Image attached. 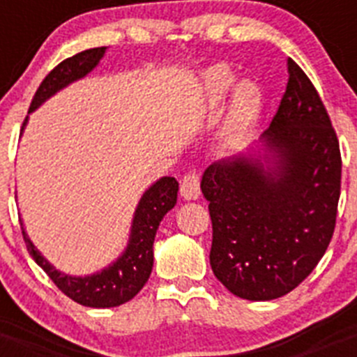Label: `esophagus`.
Masks as SVG:
<instances>
[{
    "label": "esophagus",
    "instance_id": "obj_1",
    "mask_svg": "<svg viewBox=\"0 0 357 357\" xmlns=\"http://www.w3.org/2000/svg\"><path fill=\"white\" fill-rule=\"evenodd\" d=\"M181 195L185 200H197L200 197V175L197 172H188L182 176Z\"/></svg>",
    "mask_w": 357,
    "mask_h": 357
}]
</instances>
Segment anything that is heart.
Returning a JSON list of instances; mask_svg holds the SVG:
<instances>
[{"instance_id":"obj_1","label":"heart","mask_w":357,"mask_h":357,"mask_svg":"<svg viewBox=\"0 0 357 357\" xmlns=\"http://www.w3.org/2000/svg\"><path fill=\"white\" fill-rule=\"evenodd\" d=\"M207 98L211 105H222L227 94L236 85V75L225 68H216L207 75ZM261 109V91L252 82H243L238 85L234 94V103L229 118V135L238 137L247 130Z\"/></svg>"}]
</instances>
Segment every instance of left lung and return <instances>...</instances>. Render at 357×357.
<instances>
[{"label":"left lung","mask_w":357,"mask_h":357,"mask_svg":"<svg viewBox=\"0 0 357 357\" xmlns=\"http://www.w3.org/2000/svg\"><path fill=\"white\" fill-rule=\"evenodd\" d=\"M288 85L263 157L211 164L202 193L213 222L211 268L247 301H273L313 272L333 238L342 153L320 94L288 59Z\"/></svg>","instance_id":"left-lung-1"}]
</instances>
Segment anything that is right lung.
Segmentation results:
<instances>
[{"mask_svg": "<svg viewBox=\"0 0 357 357\" xmlns=\"http://www.w3.org/2000/svg\"><path fill=\"white\" fill-rule=\"evenodd\" d=\"M105 50V46L85 50L55 66L36 91V96L30 103V112L53 96L56 91L93 71L98 62L102 61ZM176 191H178V182L173 176H162L150 189H146V193L141 197L139 206L135 209L130 239L123 255L116 263L103 268L102 272L94 275L71 277L55 270L33 247V243L30 241L21 225L24 243L33 261L71 301L87 307H116L134 298L146 284L153 266V241H155L157 229L164 214L175 207Z\"/></svg>", "mask_w": 357, "mask_h": 357, "instance_id": "1", "label": "right lung"}]
</instances>
